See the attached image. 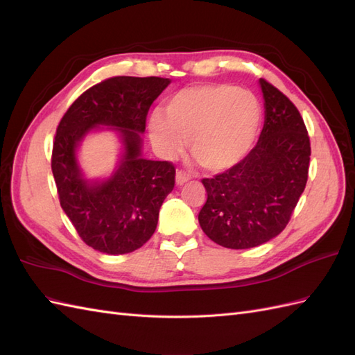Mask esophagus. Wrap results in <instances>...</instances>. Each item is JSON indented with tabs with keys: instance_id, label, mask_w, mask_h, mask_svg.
<instances>
[{
	"instance_id": "34e87169",
	"label": "esophagus",
	"mask_w": 355,
	"mask_h": 355,
	"mask_svg": "<svg viewBox=\"0 0 355 355\" xmlns=\"http://www.w3.org/2000/svg\"><path fill=\"white\" fill-rule=\"evenodd\" d=\"M191 178H189V175H187L185 171H182V170H179L178 173H176V185H184V184H187V182Z\"/></svg>"
}]
</instances>
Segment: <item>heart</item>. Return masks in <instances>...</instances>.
<instances>
[{"label":"heart","mask_w":355,"mask_h":355,"mask_svg":"<svg viewBox=\"0 0 355 355\" xmlns=\"http://www.w3.org/2000/svg\"><path fill=\"white\" fill-rule=\"evenodd\" d=\"M166 114L149 116V137L157 153L176 158L189 149L213 173L230 170L249 155L262 121L256 96L230 84L182 89L166 102Z\"/></svg>","instance_id":"b5f03b06"}]
</instances>
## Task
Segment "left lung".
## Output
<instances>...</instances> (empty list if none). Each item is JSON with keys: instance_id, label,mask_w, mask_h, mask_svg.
<instances>
[{"instance_id": "8db88e82", "label": "left lung", "mask_w": 355, "mask_h": 355, "mask_svg": "<svg viewBox=\"0 0 355 355\" xmlns=\"http://www.w3.org/2000/svg\"><path fill=\"white\" fill-rule=\"evenodd\" d=\"M265 123L240 164L202 179L207 200L198 213L207 237L227 249H250L277 237L288 223L308 180L311 145L296 106L259 80Z\"/></svg>"}]
</instances>
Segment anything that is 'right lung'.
Returning a JSON list of instances; mask_svg holds the SVG:
<instances>
[{"instance_id": "obj_1", "label": "right lung", "mask_w": 355, "mask_h": 355, "mask_svg": "<svg viewBox=\"0 0 355 355\" xmlns=\"http://www.w3.org/2000/svg\"><path fill=\"white\" fill-rule=\"evenodd\" d=\"M159 77H112L85 90L58 125L51 153L60 206L81 240L106 254H124L142 247L157 228L159 207L175 188L170 161L141 155L146 115L167 85ZM98 125L122 136L125 154L113 176L102 182L82 178L76 148Z\"/></svg>"}]
</instances>
